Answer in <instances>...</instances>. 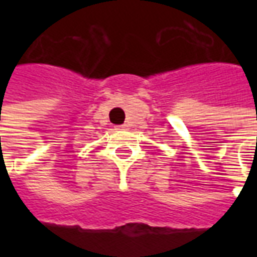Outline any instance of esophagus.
Instances as JSON below:
<instances>
[{
    "label": "esophagus",
    "instance_id": "esophagus-1",
    "mask_svg": "<svg viewBox=\"0 0 257 257\" xmlns=\"http://www.w3.org/2000/svg\"><path fill=\"white\" fill-rule=\"evenodd\" d=\"M117 129H125V125H119V126H117Z\"/></svg>",
    "mask_w": 257,
    "mask_h": 257
}]
</instances>
